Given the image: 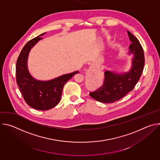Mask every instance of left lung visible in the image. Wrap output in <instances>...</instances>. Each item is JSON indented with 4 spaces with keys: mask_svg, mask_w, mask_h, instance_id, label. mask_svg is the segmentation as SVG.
Returning <instances> with one entry per match:
<instances>
[{
    "mask_svg": "<svg viewBox=\"0 0 160 160\" xmlns=\"http://www.w3.org/2000/svg\"><path fill=\"white\" fill-rule=\"evenodd\" d=\"M127 33L132 42L128 50L129 54H133L132 66L127 72H104L102 85L89 94L98 101L111 103L120 99L133 89L141 76L145 62L144 51L139 40L130 32Z\"/></svg>",
    "mask_w": 160,
    "mask_h": 160,
    "instance_id": "left-lung-1",
    "label": "left lung"
}]
</instances>
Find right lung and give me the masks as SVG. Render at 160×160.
Returning a JSON list of instances; mask_svg holds the SVG:
<instances>
[{
    "mask_svg": "<svg viewBox=\"0 0 160 160\" xmlns=\"http://www.w3.org/2000/svg\"><path fill=\"white\" fill-rule=\"evenodd\" d=\"M38 37L28 42L21 50L16 66V82L25 102L32 108L45 111L55 107L60 101L64 84L78 71L64 74L54 79L42 81L33 78L28 68L30 51L42 38Z\"/></svg>",
    "mask_w": 160,
    "mask_h": 160,
    "instance_id": "right-lung-1",
    "label": "right lung"
}]
</instances>
